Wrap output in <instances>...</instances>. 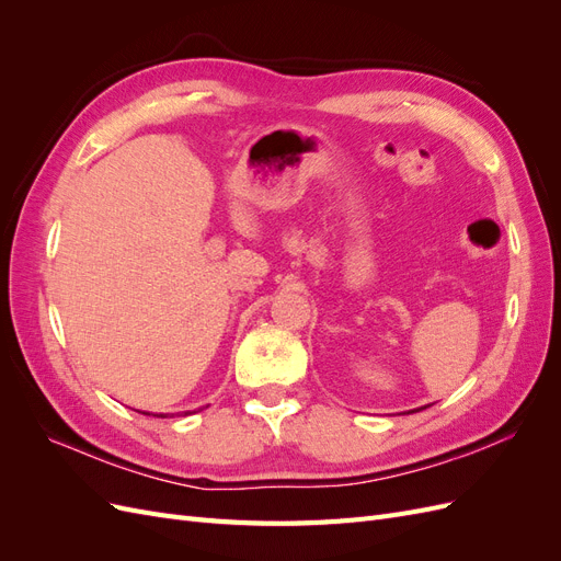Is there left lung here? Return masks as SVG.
Here are the masks:
<instances>
[{"instance_id":"8db88e82","label":"left lung","mask_w":561,"mask_h":561,"mask_svg":"<svg viewBox=\"0 0 561 561\" xmlns=\"http://www.w3.org/2000/svg\"><path fill=\"white\" fill-rule=\"evenodd\" d=\"M421 410H423V407H421Z\"/></svg>"}]
</instances>
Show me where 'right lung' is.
I'll use <instances>...</instances> for the list:
<instances>
[{
    "label": "right lung",
    "mask_w": 561,
    "mask_h": 561,
    "mask_svg": "<svg viewBox=\"0 0 561 561\" xmlns=\"http://www.w3.org/2000/svg\"><path fill=\"white\" fill-rule=\"evenodd\" d=\"M142 414H145V412H142ZM184 414H190V412H184Z\"/></svg>",
    "instance_id": "obj_1"
}]
</instances>
